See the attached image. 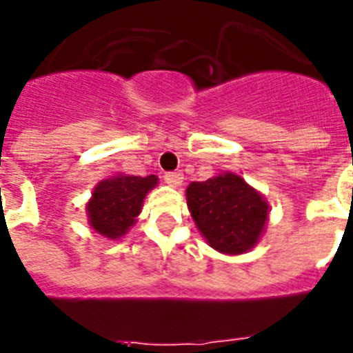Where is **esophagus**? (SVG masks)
I'll use <instances>...</instances> for the list:
<instances>
[{"mask_svg":"<svg viewBox=\"0 0 353 353\" xmlns=\"http://www.w3.org/2000/svg\"><path fill=\"white\" fill-rule=\"evenodd\" d=\"M164 182L171 187H179L183 182V174L180 171H168L164 173Z\"/></svg>","mask_w":353,"mask_h":353,"instance_id":"obj_1","label":"esophagus"}]
</instances>
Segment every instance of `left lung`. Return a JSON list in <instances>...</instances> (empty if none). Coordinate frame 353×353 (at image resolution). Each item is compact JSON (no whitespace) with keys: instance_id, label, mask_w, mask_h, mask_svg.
Here are the masks:
<instances>
[{"instance_id":"1","label":"left lung","mask_w":353,"mask_h":353,"mask_svg":"<svg viewBox=\"0 0 353 353\" xmlns=\"http://www.w3.org/2000/svg\"><path fill=\"white\" fill-rule=\"evenodd\" d=\"M187 205L208 244L226 254H240L256 244L269 215L265 199L233 173L192 182Z\"/></svg>"}]
</instances>
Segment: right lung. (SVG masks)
Segmentation results:
<instances>
[{
    "label": "right lung",
    "instance_id": "obj_1",
    "mask_svg": "<svg viewBox=\"0 0 353 353\" xmlns=\"http://www.w3.org/2000/svg\"><path fill=\"white\" fill-rule=\"evenodd\" d=\"M157 183L155 174L132 176L118 174L102 180L93 191L88 203V217L93 230L108 236L118 239L132 226L136 215L141 212L146 192Z\"/></svg>",
    "mask_w": 353,
    "mask_h": 353
}]
</instances>
